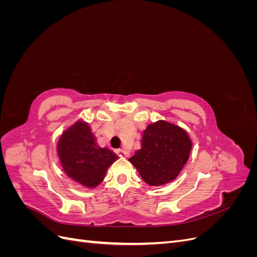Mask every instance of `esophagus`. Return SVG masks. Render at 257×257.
<instances>
[{"mask_svg":"<svg viewBox=\"0 0 257 257\" xmlns=\"http://www.w3.org/2000/svg\"><path fill=\"white\" fill-rule=\"evenodd\" d=\"M116 153H118V155H119V157H121V158L128 157V153L125 150H123V149H118V150H116Z\"/></svg>","mask_w":257,"mask_h":257,"instance_id":"1","label":"esophagus"}]
</instances>
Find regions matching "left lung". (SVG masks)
<instances>
[{"label":"left lung","instance_id":"left-lung-1","mask_svg":"<svg viewBox=\"0 0 257 257\" xmlns=\"http://www.w3.org/2000/svg\"><path fill=\"white\" fill-rule=\"evenodd\" d=\"M191 149L192 142L183 128L161 120L147 126L142 138V149L128 161L146 183L164 185L180 174Z\"/></svg>","mask_w":257,"mask_h":257}]
</instances>
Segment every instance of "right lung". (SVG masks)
Here are the masks:
<instances>
[{
	"label": "right lung",
	"instance_id": "1",
	"mask_svg": "<svg viewBox=\"0 0 257 257\" xmlns=\"http://www.w3.org/2000/svg\"><path fill=\"white\" fill-rule=\"evenodd\" d=\"M61 165L66 175L87 188H95L118 157L96 145L87 122L78 121L66 130L58 144Z\"/></svg>",
	"mask_w": 257,
	"mask_h": 257
}]
</instances>
